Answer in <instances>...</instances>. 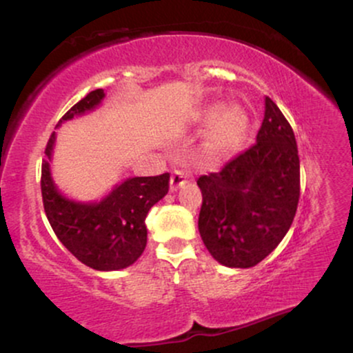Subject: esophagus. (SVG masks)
<instances>
[{"instance_id":"obj_1","label":"esophagus","mask_w":353,"mask_h":353,"mask_svg":"<svg viewBox=\"0 0 353 353\" xmlns=\"http://www.w3.org/2000/svg\"><path fill=\"white\" fill-rule=\"evenodd\" d=\"M185 179H188V176H185L184 172L174 171L171 176V181H169V190H171V192H176L177 189H181L182 185L185 184Z\"/></svg>"}]
</instances>
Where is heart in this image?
<instances>
[{
  "label": "heart",
  "instance_id": "b5f03b06",
  "mask_svg": "<svg viewBox=\"0 0 353 353\" xmlns=\"http://www.w3.org/2000/svg\"><path fill=\"white\" fill-rule=\"evenodd\" d=\"M192 121L197 125L211 124L202 141V148L214 157H224L236 152L250 129V116L241 104H208L194 112Z\"/></svg>",
  "mask_w": 353,
  "mask_h": 353
}]
</instances>
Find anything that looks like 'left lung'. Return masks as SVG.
<instances>
[{
    "label": "left lung",
    "mask_w": 353,
    "mask_h": 353,
    "mask_svg": "<svg viewBox=\"0 0 353 353\" xmlns=\"http://www.w3.org/2000/svg\"><path fill=\"white\" fill-rule=\"evenodd\" d=\"M199 232L209 254L225 267L249 269L282 242L301 194V163L290 124L270 98L250 149L197 181Z\"/></svg>",
    "instance_id": "obj_1"
}]
</instances>
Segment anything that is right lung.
Masks as SVG:
<instances>
[{
	"label": "right lung",
	"mask_w": 353,
	"mask_h": 353,
	"mask_svg": "<svg viewBox=\"0 0 353 353\" xmlns=\"http://www.w3.org/2000/svg\"><path fill=\"white\" fill-rule=\"evenodd\" d=\"M106 92L96 89L66 112V121L92 112L103 104ZM56 145L52 132L41 168V192L48 221L70 252L94 270H121L132 265L148 244L145 216L169 190V174L129 177L117 182L99 201H78L63 194L52 179L51 161Z\"/></svg>",
	"instance_id": "obj_1"
}]
</instances>
